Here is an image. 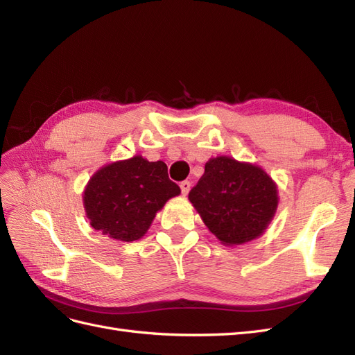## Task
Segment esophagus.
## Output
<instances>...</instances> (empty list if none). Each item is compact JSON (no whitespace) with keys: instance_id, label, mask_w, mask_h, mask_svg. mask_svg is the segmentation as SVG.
I'll list each match as a JSON object with an SVG mask.
<instances>
[{"instance_id":"34e87169","label":"esophagus","mask_w":355,"mask_h":355,"mask_svg":"<svg viewBox=\"0 0 355 355\" xmlns=\"http://www.w3.org/2000/svg\"><path fill=\"white\" fill-rule=\"evenodd\" d=\"M179 187H180V191H182V194L184 196H187L188 192H189V189H191V182L189 180H184V182H180L179 184Z\"/></svg>"}]
</instances>
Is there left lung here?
Instances as JSON below:
<instances>
[{
    "mask_svg": "<svg viewBox=\"0 0 355 355\" xmlns=\"http://www.w3.org/2000/svg\"><path fill=\"white\" fill-rule=\"evenodd\" d=\"M188 197L210 232L230 245L259 237L278 204L277 187L262 168L228 157L206 163Z\"/></svg>",
    "mask_w": 355,
    "mask_h": 355,
    "instance_id": "left-lung-1",
    "label": "left lung"
}]
</instances>
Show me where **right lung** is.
Returning a JSON list of instances; mask_svg holds the SVG:
<instances>
[{
  "label": "right lung",
  "mask_w": 355,
  "mask_h": 355,
  "mask_svg": "<svg viewBox=\"0 0 355 355\" xmlns=\"http://www.w3.org/2000/svg\"><path fill=\"white\" fill-rule=\"evenodd\" d=\"M179 194L166 163L136 155L101 168L85 188L84 207L96 231L128 243L141 239L155 213Z\"/></svg>",
  "instance_id": "1"
}]
</instances>
